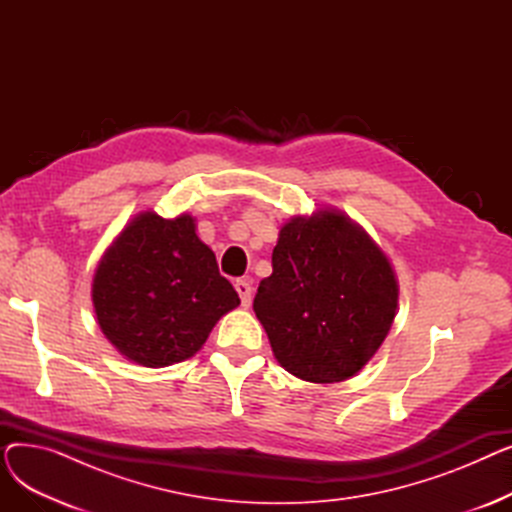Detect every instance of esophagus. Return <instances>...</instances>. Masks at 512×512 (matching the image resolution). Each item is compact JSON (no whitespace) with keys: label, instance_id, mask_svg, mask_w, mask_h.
I'll use <instances>...</instances> for the list:
<instances>
[{"label":"esophagus","instance_id":"obj_1","mask_svg":"<svg viewBox=\"0 0 512 512\" xmlns=\"http://www.w3.org/2000/svg\"><path fill=\"white\" fill-rule=\"evenodd\" d=\"M238 297H240V303L242 307H249L251 305V294H253V286L247 282V280H236L234 284Z\"/></svg>","mask_w":512,"mask_h":512}]
</instances>
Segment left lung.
Wrapping results in <instances>:
<instances>
[{
	"label": "left lung",
	"mask_w": 512,
	"mask_h": 512,
	"mask_svg": "<svg viewBox=\"0 0 512 512\" xmlns=\"http://www.w3.org/2000/svg\"><path fill=\"white\" fill-rule=\"evenodd\" d=\"M272 265L253 309L276 361L305 382L351 380L396 317L398 280L382 247L344 211L324 207L280 228Z\"/></svg>",
	"instance_id": "obj_1"
}]
</instances>
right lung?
<instances>
[{
    "instance_id": "1",
    "label": "right lung",
    "mask_w": 512,
    "mask_h": 512,
    "mask_svg": "<svg viewBox=\"0 0 512 512\" xmlns=\"http://www.w3.org/2000/svg\"><path fill=\"white\" fill-rule=\"evenodd\" d=\"M97 324L128 361L168 367L197 355L240 299L191 213L141 211L105 249L91 286Z\"/></svg>"
}]
</instances>
